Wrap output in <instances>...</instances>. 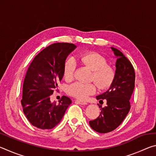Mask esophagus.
Segmentation results:
<instances>
[{"label":"esophagus","mask_w":156,"mask_h":156,"mask_svg":"<svg viewBox=\"0 0 156 156\" xmlns=\"http://www.w3.org/2000/svg\"><path fill=\"white\" fill-rule=\"evenodd\" d=\"M75 102H76V103L80 104V105H85L87 104L85 101H83V100H76Z\"/></svg>","instance_id":"esophagus-1"}]
</instances>
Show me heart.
<instances>
[{"label": "heart", "instance_id": "obj_1", "mask_svg": "<svg viewBox=\"0 0 156 156\" xmlns=\"http://www.w3.org/2000/svg\"><path fill=\"white\" fill-rule=\"evenodd\" d=\"M81 63L88 67L93 72L91 80H94L100 89L111 87L115 77V71L113 67L108 65L106 58L95 51H87L79 55ZM76 69V60L69 57L65 60L63 66V75L67 81H72L74 78ZM96 91V85L94 83H83L76 82L67 87V94L76 98L83 100Z\"/></svg>", "mask_w": 156, "mask_h": 156}]
</instances>
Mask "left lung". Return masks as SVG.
<instances>
[{
    "instance_id": "1",
    "label": "left lung",
    "mask_w": 156,
    "mask_h": 156,
    "mask_svg": "<svg viewBox=\"0 0 156 156\" xmlns=\"http://www.w3.org/2000/svg\"><path fill=\"white\" fill-rule=\"evenodd\" d=\"M117 57L115 77L109 89L96 96L97 100H107V106L96 119L89 121L91 127L98 133L112 131L125 120L130 110V100L135 87V71L131 62L120 50L111 47Z\"/></svg>"
}]
</instances>
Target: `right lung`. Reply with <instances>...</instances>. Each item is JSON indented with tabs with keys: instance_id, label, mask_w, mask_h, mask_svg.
Segmentation results:
<instances>
[{
	"instance_id": "right-lung-1",
	"label": "right lung",
	"mask_w": 156,
	"mask_h": 156,
	"mask_svg": "<svg viewBox=\"0 0 156 156\" xmlns=\"http://www.w3.org/2000/svg\"><path fill=\"white\" fill-rule=\"evenodd\" d=\"M76 46L57 43L47 47L35 56L29 67L23 83L21 104L26 118L33 126L41 129L56 126L72 100L62 96L58 102H52L51 95L63 77V66Z\"/></svg>"
}]
</instances>
